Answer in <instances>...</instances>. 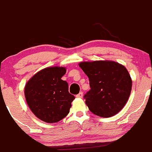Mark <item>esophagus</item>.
Listing matches in <instances>:
<instances>
[{"label": "esophagus", "mask_w": 152, "mask_h": 152, "mask_svg": "<svg viewBox=\"0 0 152 152\" xmlns=\"http://www.w3.org/2000/svg\"><path fill=\"white\" fill-rule=\"evenodd\" d=\"M82 96H83V94H82V92H80L79 94H78L77 95H76V97H77V98H82Z\"/></svg>", "instance_id": "34e87169"}]
</instances>
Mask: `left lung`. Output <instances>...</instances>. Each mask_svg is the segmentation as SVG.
Here are the masks:
<instances>
[{
    "mask_svg": "<svg viewBox=\"0 0 152 152\" xmlns=\"http://www.w3.org/2000/svg\"><path fill=\"white\" fill-rule=\"evenodd\" d=\"M79 65L89 78L91 90L84 96L89 110L104 118L119 113L132 91V81L127 69L113 61H83Z\"/></svg>",
    "mask_w": 152,
    "mask_h": 152,
    "instance_id": "1",
    "label": "left lung"
}]
</instances>
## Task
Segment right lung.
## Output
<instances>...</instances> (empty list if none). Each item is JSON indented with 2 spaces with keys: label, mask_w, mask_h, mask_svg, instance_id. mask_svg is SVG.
Here are the masks:
<instances>
[{
  "label": "right lung",
  "mask_w": 152,
  "mask_h": 152,
  "mask_svg": "<svg viewBox=\"0 0 152 152\" xmlns=\"http://www.w3.org/2000/svg\"><path fill=\"white\" fill-rule=\"evenodd\" d=\"M63 67H47L35 73L25 85L26 103L39 119L48 123H57L69 113L75 96L68 91V84L61 77Z\"/></svg>",
  "instance_id": "right-lung-1"
}]
</instances>
